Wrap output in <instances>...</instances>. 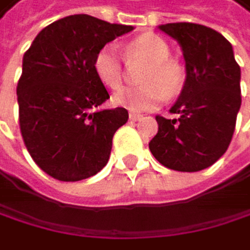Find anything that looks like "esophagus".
Returning <instances> with one entry per match:
<instances>
[{"instance_id":"34e87169","label":"esophagus","mask_w":250,"mask_h":250,"mask_svg":"<svg viewBox=\"0 0 250 250\" xmlns=\"http://www.w3.org/2000/svg\"><path fill=\"white\" fill-rule=\"evenodd\" d=\"M129 117H130V120H132V121H138V120H141V118H142V115H141V114H138V112H133V111L129 114Z\"/></svg>"}]
</instances>
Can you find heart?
Returning <instances> with one entry per match:
<instances>
[{
  "mask_svg": "<svg viewBox=\"0 0 250 250\" xmlns=\"http://www.w3.org/2000/svg\"><path fill=\"white\" fill-rule=\"evenodd\" d=\"M129 53L149 62V68L142 77L144 87L124 88L114 96V104L133 112L157 108L167 95H173L182 84L181 68L170 62V47L158 35L146 34L129 44ZM95 72L99 81L117 90L123 84V63L114 45L104 47L95 58Z\"/></svg>",
  "mask_w": 250,
  "mask_h": 250,
  "instance_id": "b5f03b06",
  "label": "heart"
}]
</instances>
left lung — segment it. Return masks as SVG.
<instances>
[{"mask_svg": "<svg viewBox=\"0 0 250 250\" xmlns=\"http://www.w3.org/2000/svg\"><path fill=\"white\" fill-rule=\"evenodd\" d=\"M178 41L187 78L170 108L178 118L157 115L158 132L149 151L163 166L178 172H199L227 151L242 105L240 66L233 45L212 28L197 23L160 25Z\"/></svg>", "mask_w": 250, "mask_h": 250, "instance_id": "left-lung-1", "label": "left lung"}]
</instances>
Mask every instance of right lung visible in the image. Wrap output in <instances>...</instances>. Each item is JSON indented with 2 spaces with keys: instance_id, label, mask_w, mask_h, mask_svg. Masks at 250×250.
Here are the masks:
<instances>
[{
  "instance_id": "right-lung-1",
  "label": "right lung",
  "mask_w": 250,
  "mask_h": 250,
  "mask_svg": "<svg viewBox=\"0 0 250 250\" xmlns=\"http://www.w3.org/2000/svg\"><path fill=\"white\" fill-rule=\"evenodd\" d=\"M130 31L133 26L74 14L45 26L23 55L17 83L21 132L34 162L51 178L75 182L106 166L114 133L129 112L98 109L109 95L93 63L106 42Z\"/></svg>"
}]
</instances>
